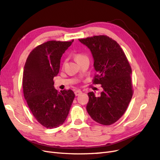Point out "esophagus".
I'll return each mask as SVG.
<instances>
[{"mask_svg":"<svg viewBox=\"0 0 160 160\" xmlns=\"http://www.w3.org/2000/svg\"><path fill=\"white\" fill-rule=\"evenodd\" d=\"M74 92H75L76 96H78V95H80V94L82 93V91H81L80 90H77V91H76Z\"/></svg>","mask_w":160,"mask_h":160,"instance_id":"esophagus-1","label":"esophagus"}]
</instances>
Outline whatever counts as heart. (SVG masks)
Wrapping results in <instances>:
<instances>
[{
	"label": "heart",
	"instance_id": "obj_1",
	"mask_svg": "<svg viewBox=\"0 0 160 160\" xmlns=\"http://www.w3.org/2000/svg\"><path fill=\"white\" fill-rule=\"evenodd\" d=\"M74 57H75V59L76 60L77 62L80 61V60H82V59L85 58H87V57L85 54H82V53H77L74 56Z\"/></svg>",
	"mask_w": 160,
	"mask_h": 160
}]
</instances>
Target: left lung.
Returning <instances> with one entry per match:
<instances>
[{"instance_id":"8db88e82","label":"left lung","mask_w":160,"mask_h":160,"mask_svg":"<svg viewBox=\"0 0 160 160\" xmlns=\"http://www.w3.org/2000/svg\"><path fill=\"white\" fill-rule=\"evenodd\" d=\"M79 41L91 50L96 71L92 84H101L99 96L89 92L87 110L98 123L110 125L124 114L133 93L132 68L123 50L106 35H95Z\"/></svg>"}]
</instances>
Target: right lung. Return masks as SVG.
Wrapping results in <instances>:
<instances>
[{
    "mask_svg": "<svg viewBox=\"0 0 160 160\" xmlns=\"http://www.w3.org/2000/svg\"><path fill=\"white\" fill-rule=\"evenodd\" d=\"M70 42L48 41L35 48L25 62L22 78L24 98L32 115L43 127L57 128L68 116L75 94L71 89L54 87V77L60 69L62 54Z\"/></svg>",
    "mask_w": 160,
    "mask_h": 160,
    "instance_id": "right-lung-1",
    "label": "right lung"
}]
</instances>
